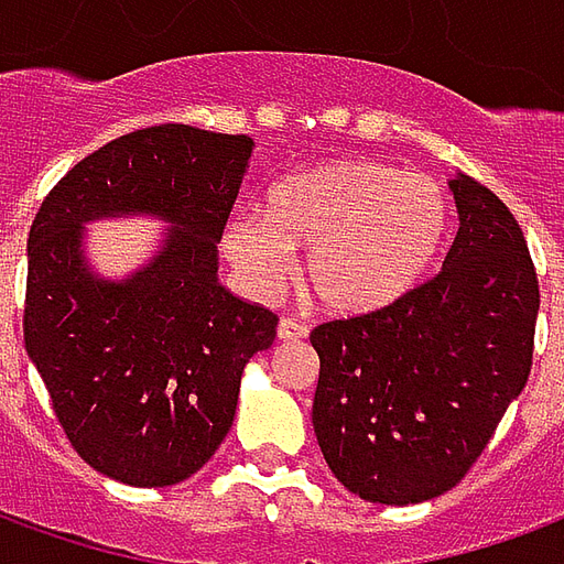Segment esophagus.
Returning <instances> with one entry per match:
<instances>
[{"label":"esophagus","instance_id":"1","mask_svg":"<svg viewBox=\"0 0 564 564\" xmlns=\"http://www.w3.org/2000/svg\"><path fill=\"white\" fill-rule=\"evenodd\" d=\"M278 338H281V341H305L307 326L293 317H283L281 323H278Z\"/></svg>","mask_w":564,"mask_h":564}]
</instances>
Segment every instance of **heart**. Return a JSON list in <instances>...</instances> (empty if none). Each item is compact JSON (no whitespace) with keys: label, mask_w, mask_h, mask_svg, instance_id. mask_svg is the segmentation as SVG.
Here are the masks:
<instances>
[{"label":"heart","mask_w":564,"mask_h":564,"mask_svg":"<svg viewBox=\"0 0 564 564\" xmlns=\"http://www.w3.org/2000/svg\"><path fill=\"white\" fill-rule=\"evenodd\" d=\"M449 226V196L432 177L380 160H341L286 177L262 214L226 226V257L259 293L281 290L293 250L305 281L341 317L399 305L435 265Z\"/></svg>","instance_id":"1"}]
</instances>
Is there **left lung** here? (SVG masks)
Segmentation results:
<instances>
[{
	"label": "left lung",
	"instance_id": "left-lung-1",
	"mask_svg": "<svg viewBox=\"0 0 564 564\" xmlns=\"http://www.w3.org/2000/svg\"><path fill=\"white\" fill-rule=\"evenodd\" d=\"M444 269L399 305L323 323L314 432L332 474L378 505H416L471 471L529 380L538 274L501 198L459 174Z\"/></svg>",
	"mask_w": 564,
	"mask_h": 564
}]
</instances>
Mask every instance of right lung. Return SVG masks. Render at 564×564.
<instances>
[{"label":"right lung","instance_id":"1","mask_svg":"<svg viewBox=\"0 0 564 564\" xmlns=\"http://www.w3.org/2000/svg\"><path fill=\"white\" fill-rule=\"evenodd\" d=\"M253 141L162 123L93 150L44 196L26 241L23 341L68 444L129 486L196 474L232 429L247 359L278 314L217 283V241ZM172 219L160 258L127 284L93 279L79 223L105 213Z\"/></svg>","mask_w":564,"mask_h":564}]
</instances>
